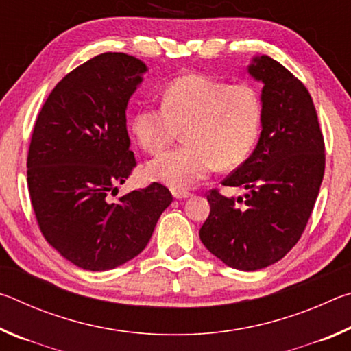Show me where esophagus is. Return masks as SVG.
Masks as SVG:
<instances>
[{"instance_id": "esophagus-1", "label": "esophagus", "mask_w": 351, "mask_h": 351, "mask_svg": "<svg viewBox=\"0 0 351 351\" xmlns=\"http://www.w3.org/2000/svg\"><path fill=\"white\" fill-rule=\"evenodd\" d=\"M171 195H173V197H175L176 199L192 197V193L187 192V190H184V189H171Z\"/></svg>"}]
</instances>
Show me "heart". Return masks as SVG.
Masks as SVG:
<instances>
[{
    "instance_id": "b5f03b06",
    "label": "heart",
    "mask_w": 351,
    "mask_h": 351,
    "mask_svg": "<svg viewBox=\"0 0 351 351\" xmlns=\"http://www.w3.org/2000/svg\"><path fill=\"white\" fill-rule=\"evenodd\" d=\"M261 99L247 83H226L203 74L176 77L162 91V106H142L132 130L138 144L158 153L180 130L186 144L159 154L145 165V175L170 187H192L213 169L240 165L257 141Z\"/></svg>"
}]
</instances>
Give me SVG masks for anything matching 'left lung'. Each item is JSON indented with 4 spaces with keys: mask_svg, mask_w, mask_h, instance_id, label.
I'll return each mask as SVG.
<instances>
[{
    "mask_svg": "<svg viewBox=\"0 0 351 351\" xmlns=\"http://www.w3.org/2000/svg\"><path fill=\"white\" fill-rule=\"evenodd\" d=\"M247 73L263 83L261 133L251 156L223 181L246 193L228 198L210 190L199 239L224 265L257 271L283 258L304 234L324 180L325 144L304 83L268 56L252 58Z\"/></svg>",
    "mask_w": 351,
    "mask_h": 351,
    "instance_id": "left-lung-1",
    "label": "left lung"
}]
</instances>
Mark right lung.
<instances>
[{"mask_svg":"<svg viewBox=\"0 0 351 351\" xmlns=\"http://www.w3.org/2000/svg\"><path fill=\"white\" fill-rule=\"evenodd\" d=\"M144 73L133 56H96L57 83L35 122L27 153L35 217L46 241L82 269L134 258L173 201L159 182L110 201L136 167L125 111Z\"/></svg>","mask_w":351,"mask_h":351,"instance_id":"add662e5","label":"right lung"}]
</instances>
